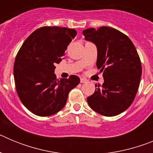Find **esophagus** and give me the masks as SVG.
I'll use <instances>...</instances> for the list:
<instances>
[{
	"mask_svg": "<svg viewBox=\"0 0 153 153\" xmlns=\"http://www.w3.org/2000/svg\"><path fill=\"white\" fill-rule=\"evenodd\" d=\"M87 79H85V78H81L80 79V83H86V82H87Z\"/></svg>",
	"mask_w": 153,
	"mask_h": 153,
	"instance_id": "34e87169",
	"label": "esophagus"
}]
</instances>
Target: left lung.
<instances>
[{
  "instance_id": "left-lung-1",
  "label": "left lung",
  "mask_w": 153,
  "mask_h": 153,
  "mask_svg": "<svg viewBox=\"0 0 153 153\" xmlns=\"http://www.w3.org/2000/svg\"><path fill=\"white\" fill-rule=\"evenodd\" d=\"M83 34L97 46V67L104 79L100 87L95 85L87 102L99 114L119 115L132 103L140 83L142 65L136 47L126 35L109 27L88 28Z\"/></svg>"
}]
</instances>
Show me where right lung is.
<instances>
[{"instance_id": "obj_1", "label": "right lung", "mask_w": 153, "mask_h": 153, "mask_svg": "<svg viewBox=\"0 0 153 153\" xmlns=\"http://www.w3.org/2000/svg\"><path fill=\"white\" fill-rule=\"evenodd\" d=\"M76 35L74 29L43 27L24 42L15 58L13 77L18 97L31 113L48 117L61 110L69 92L80 79H56L55 64L62 60L67 46Z\"/></svg>"}]
</instances>
